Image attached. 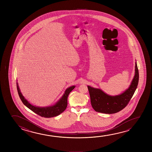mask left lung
Masks as SVG:
<instances>
[{
    "label": "left lung",
    "instance_id": "obj_1",
    "mask_svg": "<svg viewBox=\"0 0 152 152\" xmlns=\"http://www.w3.org/2000/svg\"><path fill=\"white\" fill-rule=\"evenodd\" d=\"M134 76L129 87L121 94L111 96L105 93L100 88L87 86L92 107L96 112L112 114L124 109L131 100L137 88L139 80V72L137 62H135Z\"/></svg>",
    "mask_w": 152,
    "mask_h": 152
}]
</instances>
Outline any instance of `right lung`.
<instances>
[{"mask_svg":"<svg viewBox=\"0 0 152 152\" xmlns=\"http://www.w3.org/2000/svg\"><path fill=\"white\" fill-rule=\"evenodd\" d=\"M16 84L18 93L20 97V100L22 101L23 103L29 109L32 110L33 112L39 115L41 117L45 118L56 117L64 112L67 106L68 96L70 93L72 92V91L75 87V86H72L67 88L65 91L62 97L60 98V99H59L55 105L46 107H39L30 104V103L28 102V101L25 99V97L23 96L22 93L20 92L18 82L16 83Z\"/></svg>","mask_w":152,"mask_h":152,"instance_id":"right-lung-1","label":"right lung"}]
</instances>
